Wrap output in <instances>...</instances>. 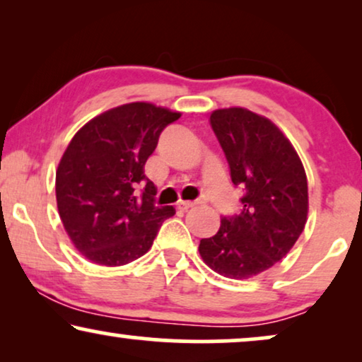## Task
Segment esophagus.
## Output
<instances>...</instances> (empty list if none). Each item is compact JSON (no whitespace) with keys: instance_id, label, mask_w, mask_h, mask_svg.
Returning <instances> with one entry per match:
<instances>
[{"instance_id":"esophagus-1","label":"esophagus","mask_w":362,"mask_h":362,"mask_svg":"<svg viewBox=\"0 0 362 362\" xmlns=\"http://www.w3.org/2000/svg\"><path fill=\"white\" fill-rule=\"evenodd\" d=\"M197 204H199V201H181V202H177V209L187 211V209H191V207H194Z\"/></svg>"}]
</instances>
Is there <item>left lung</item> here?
Here are the masks:
<instances>
[{
	"label": "left lung",
	"instance_id": "obj_1",
	"mask_svg": "<svg viewBox=\"0 0 362 362\" xmlns=\"http://www.w3.org/2000/svg\"><path fill=\"white\" fill-rule=\"evenodd\" d=\"M211 127L242 187L244 209L222 217L216 235L201 239L199 254L227 279H250L288 254L305 229L308 182L300 156L280 128L247 108L211 113Z\"/></svg>",
	"mask_w": 362,
	"mask_h": 362
}]
</instances>
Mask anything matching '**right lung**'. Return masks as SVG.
Listing matches in <instances>:
<instances>
[{"instance_id":"obj_1","label":"right lung","mask_w":362,"mask_h":362,"mask_svg":"<svg viewBox=\"0 0 362 362\" xmlns=\"http://www.w3.org/2000/svg\"><path fill=\"white\" fill-rule=\"evenodd\" d=\"M181 113L146 102L92 118L64 151L56 173L64 229L93 264L120 267L145 255L173 206H155L145 163L161 132Z\"/></svg>"}]
</instances>
